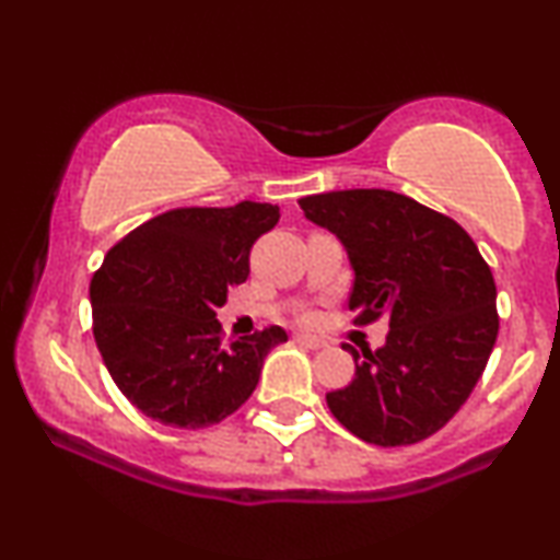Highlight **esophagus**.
I'll return each mask as SVG.
<instances>
[{
  "instance_id": "34e87169",
  "label": "esophagus",
  "mask_w": 560,
  "mask_h": 560,
  "mask_svg": "<svg viewBox=\"0 0 560 560\" xmlns=\"http://www.w3.org/2000/svg\"><path fill=\"white\" fill-rule=\"evenodd\" d=\"M293 339H295L298 345L308 347V350H322V347H326L324 339H318V337H311V334H295Z\"/></svg>"
}]
</instances>
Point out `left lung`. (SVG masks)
Masks as SVG:
<instances>
[{"mask_svg":"<svg viewBox=\"0 0 560 560\" xmlns=\"http://www.w3.org/2000/svg\"><path fill=\"white\" fill-rule=\"evenodd\" d=\"M345 244L354 270L352 324L388 318L381 350L354 358L350 386L326 394L337 422L381 447L422 442L468 401L499 334L497 285L466 229L390 190L298 200Z\"/></svg>","mask_w":560,"mask_h":560,"instance_id":"left-lung-1","label":"left lung"}]
</instances>
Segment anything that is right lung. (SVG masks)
<instances>
[{
	"instance_id": "add662e5",
	"label": "right lung",
	"mask_w": 560,
	"mask_h": 560,
	"mask_svg": "<svg viewBox=\"0 0 560 560\" xmlns=\"http://www.w3.org/2000/svg\"><path fill=\"white\" fill-rule=\"evenodd\" d=\"M278 206L174 208L130 231L90 282L92 334L122 396L154 422L200 430L257 388L280 326L223 339L215 308L249 278V254Z\"/></svg>"
}]
</instances>
